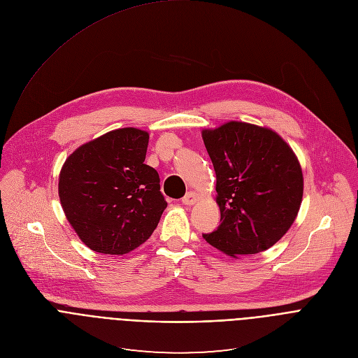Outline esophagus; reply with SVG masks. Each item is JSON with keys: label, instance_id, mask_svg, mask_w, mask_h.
Here are the masks:
<instances>
[{"label": "esophagus", "instance_id": "34e87169", "mask_svg": "<svg viewBox=\"0 0 358 358\" xmlns=\"http://www.w3.org/2000/svg\"><path fill=\"white\" fill-rule=\"evenodd\" d=\"M197 200H199V194L197 193H194V192H188L184 197H182V204H185V206H192V204H194V203H197Z\"/></svg>", "mask_w": 358, "mask_h": 358}]
</instances>
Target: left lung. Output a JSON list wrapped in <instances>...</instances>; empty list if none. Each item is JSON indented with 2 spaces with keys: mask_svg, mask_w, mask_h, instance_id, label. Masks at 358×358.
<instances>
[{
  "mask_svg": "<svg viewBox=\"0 0 358 358\" xmlns=\"http://www.w3.org/2000/svg\"><path fill=\"white\" fill-rule=\"evenodd\" d=\"M216 171L220 226L206 242L237 257L273 246L296 219L303 194L301 164L275 131L230 121L201 132Z\"/></svg>",
  "mask_w": 358,
  "mask_h": 358,
  "instance_id": "1",
  "label": "left lung"
}]
</instances>
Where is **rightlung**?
<instances>
[{
  "label": "right lung",
  "mask_w": 358,
  "mask_h": 358,
  "mask_svg": "<svg viewBox=\"0 0 358 358\" xmlns=\"http://www.w3.org/2000/svg\"><path fill=\"white\" fill-rule=\"evenodd\" d=\"M150 135L136 128L110 131L64 161L59 197L66 219L92 250L125 255L148 241L166 201L159 176L147 165Z\"/></svg>",
  "instance_id": "obj_1"
}]
</instances>
